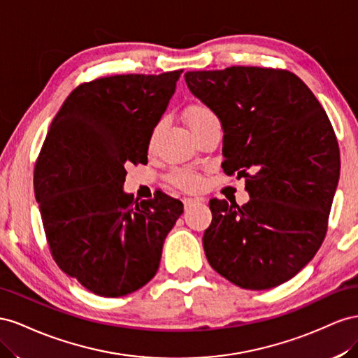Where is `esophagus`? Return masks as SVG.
Segmentation results:
<instances>
[{"instance_id":"1","label":"esophagus","mask_w":358,"mask_h":358,"mask_svg":"<svg viewBox=\"0 0 358 358\" xmlns=\"http://www.w3.org/2000/svg\"><path fill=\"white\" fill-rule=\"evenodd\" d=\"M182 202H185V208L187 210L193 206H196V203L202 202V199H199V198H185V201H182Z\"/></svg>"}]
</instances>
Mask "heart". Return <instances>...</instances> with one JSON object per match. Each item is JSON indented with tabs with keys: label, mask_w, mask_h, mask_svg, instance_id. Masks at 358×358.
Masks as SVG:
<instances>
[{
	"label": "heart",
	"mask_w": 358,
	"mask_h": 358,
	"mask_svg": "<svg viewBox=\"0 0 358 358\" xmlns=\"http://www.w3.org/2000/svg\"><path fill=\"white\" fill-rule=\"evenodd\" d=\"M216 114L208 108V106H203V105H192L187 110H186V121L189 127L192 129L193 134H198V130H201V127H203L207 124L208 121L211 120H216ZM162 127V122L156 124L155 130H152L151 134V139H150V144L152 145V142H155L159 130ZM169 181L172 182L173 186H177L180 189H185V190H195L201 186V176L198 172H195L193 169L189 168H180L171 172L169 176Z\"/></svg>",
	"instance_id": "heart-1"
}]
</instances>
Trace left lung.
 I'll return each instance as SVG.
<instances>
[{"label":"left lung","mask_w":358,"mask_h":358,"mask_svg":"<svg viewBox=\"0 0 358 358\" xmlns=\"http://www.w3.org/2000/svg\"><path fill=\"white\" fill-rule=\"evenodd\" d=\"M185 76L222 122L224 173L244 177L250 195L243 206L210 199L207 259L240 288L279 287L325 238L341 171L331 122L288 70L232 66Z\"/></svg>","instance_id":"left-lung-1"}]
</instances>
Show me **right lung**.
Returning <instances> with one entry per match:
<instances>
[{
  "instance_id": "obj_1",
  "label": "right lung",
  "mask_w": 358,
  "mask_h": 358,
  "mask_svg": "<svg viewBox=\"0 0 358 358\" xmlns=\"http://www.w3.org/2000/svg\"><path fill=\"white\" fill-rule=\"evenodd\" d=\"M182 70L114 75L78 85L50 122L34 193L58 267L100 297H122L155 278L180 199L122 192L126 166L148 144Z\"/></svg>"
}]
</instances>
